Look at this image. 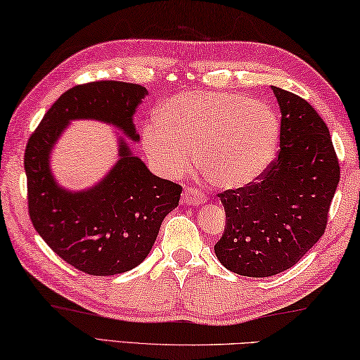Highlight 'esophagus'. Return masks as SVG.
Listing matches in <instances>:
<instances>
[{
	"instance_id": "1",
	"label": "esophagus",
	"mask_w": 360,
	"mask_h": 360,
	"mask_svg": "<svg viewBox=\"0 0 360 360\" xmlns=\"http://www.w3.org/2000/svg\"><path fill=\"white\" fill-rule=\"evenodd\" d=\"M205 202V196L204 194L196 190V188L186 186L184 190V194H181V204L186 205H199Z\"/></svg>"
}]
</instances>
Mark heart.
I'll list each match as a JSON object with an SVG mask.
<instances>
[{"label": "heart", "instance_id": "b5f03b06", "mask_svg": "<svg viewBox=\"0 0 360 360\" xmlns=\"http://www.w3.org/2000/svg\"><path fill=\"white\" fill-rule=\"evenodd\" d=\"M146 156L167 176L194 162L210 184L240 188L273 162L279 120L268 103L240 94L190 91L167 98L141 134Z\"/></svg>", "mask_w": 360, "mask_h": 360}]
</instances>
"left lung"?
Listing matches in <instances>:
<instances>
[{"label": "left lung", "mask_w": 360, "mask_h": 360, "mask_svg": "<svg viewBox=\"0 0 360 360\" xmlns=\"http://www.w3.org/2000/svg\"><path fill=\"white\" fill-rule=\"evenodd\" d=\"M281 108L279 155L255 184L219 194L226 226L215 255L226 269L268 278L292 268L326 231L340 164L328 127L295 94L271 86Z\"/></svg>", "instance_id": "left-lung-1"}]
</instances>
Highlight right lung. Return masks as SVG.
I'll return each mask as SVG.
<instances>
[{"label":"right lung","instance_id":"right-lung-1","mask_svg":"<svg viewBox=\"0 0 360 360\" xmlns=\"http://www.w3.org/2000/svg\"><path fill=\"white\" fill-rule=\"evenodd\" d=\"M146 94L143 86L121 81L75 86L28 139L23 164L33 226L62 260L91 276L121 274L143 262L162 220L179 205L181 186L151 174L120 139V158L103 180L70 191L52 175L51 151L73 120L107 122L139 141L134 113Z\"/></svg>","mask_w":360,"mask_h":360}]
</instances>
